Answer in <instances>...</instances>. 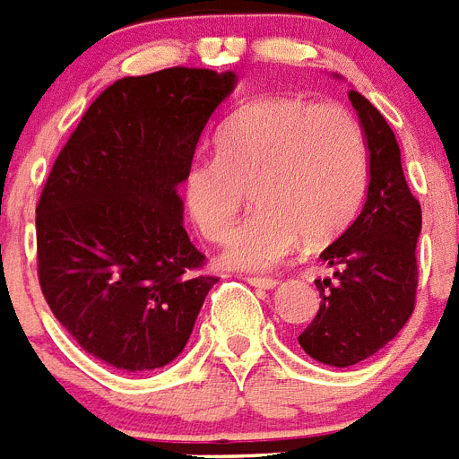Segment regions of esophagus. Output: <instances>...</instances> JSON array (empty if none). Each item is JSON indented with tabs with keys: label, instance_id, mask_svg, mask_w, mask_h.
<instances>
[{
	"label": "esophagus",
	"instance_id": "34e87169",
	"mask_svg": "<svg viewBox=\"0 0 459 459\" xmlns=\"http://www.w3.org/2000/svg\"><path fill=\"white\" fill-rule=\"evenodd\" d=\"M248 283L253 285V288H262V290H273L278 285L276 278H260V276H250Z\"/></svg>",
	"mask_w": 459,
	"mask_h": 459
}]
</instances>
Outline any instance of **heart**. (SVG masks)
Instances as JSON below:
<instances>
[{"instance_id": "heart-1", "label": "heart", "mask_w": 459, "mask_h": 459, "mask_svg": "<svg viewBox=\"0 0 459 459\" xmlns=\"http://www.w3.org/2000/svg\"><path fill=\"white\" fill-rule=\"evenodd\" d=\"M367 183V141L351 111L264 97L221 125L215 155L187 164L181 197L199 234L222 241L250 190L255 213L234 230L221 262L241 272H267L304 238L327 244L339 237L358 215Z\"/></svg>"}]
</instances>
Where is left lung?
Wrapping results in <instances>:
<instances>
[{"instance_id": "1", "label": "left lung", "mask_w": 459, "mask_h": 459, "mask_svg": "<svg viewBox=\"0 0 459 459\" xmlns=\"http://www.w3.org/2000/svg\"><path fill=\"white\" fill-rule=\"evenodd\" d=\"M348 100L369 151L367 202L346 232L320 253L334 278L316 281L323 301L318 316L299 334L307 355L330 367H352L371 358L411 318L422 230L420 204L404 178L394 132L358 90H351Z\"/></svg>"}]
</instances>
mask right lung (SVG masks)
I'll return each instance as SVG.
<instances>
[{
	"label": "right lung",
	"instance_id": "obj_1",
	"mask_svg": "<svg viewBox=\"0 0 459 459\" xmlns=\"http://www.w3.org/2000/svg\"><path fill=\"white\" fill-rule=\"evenodd\" d=\"M237 81L186 66L120 78L85 111L43 187V297L78 346L116 369L174 362L218 283L199 273L178 186Z\"/></svg>",
	"mask_w": 459,
	"mask_h": 459
}]
</instances>
